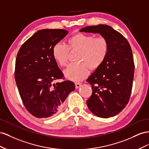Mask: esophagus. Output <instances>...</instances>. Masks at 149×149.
<instances>
[{"mask_svg":"<svg viewBox=\"0 0 149 149\" xmlns=\"http://www.w3.org/2000/svg\"><path fill=\"white\" fill-rule=\"evenodd\" d=\"M75 88H79L80 86H81L82 84L80 83V82H76V83L75 84Z\"/></svg>","mask_w":149,"mask_h":149,"instance_id":"34e87169","label":"esophagus"}]
</instances>
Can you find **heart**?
I'll return each mask as SVG.
<instances>
[{"mask_svg": "<svg viewBox=\"0 0 149 149\" xmlns=\"http://www.w3.org/2000/svg\"><path fill=\"white\" fill-rule=\"evenodd\" d=\"M109 43L104 37L94 38L93 36L78 33L68 39L67 44H56L52 49V56L61 67L66 65L69 50H79L76 62L72 63L64 70L65 77L73 81H80L89 74V69L95 70L105 61L109 52Z\"/></svg>", "mask_w": 149, "mask_h": 149, "instance_id": "obj_1", "label": "heart"}]
</instances>
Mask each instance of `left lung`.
Returning <instances> with one entry per match:
<instances>
[{"label":"left lung","mask_w":149,"mask_h":149,"mask_svg":"<svg viewBox=\"0 0 149 149\" xmlns=\"http://www.w3.org/2000/svg\"><path fill=\"white\" fill-rule=\"evenodd\" d=\"M80 32L100 33L108 41L105 61L87 80L92 88L87 105L97 117H113L128 104L132 88L135 65L130 45L120 33L107 25L87 26Z\"/></svg>","instance_id":"obj_1"}]
</instances>
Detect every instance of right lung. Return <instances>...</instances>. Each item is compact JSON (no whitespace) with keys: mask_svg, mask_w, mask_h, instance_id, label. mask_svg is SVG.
I'll return each mask as SVG.
<instances>
[{"mask_svg":"<svg viewBox=\"0 0 149 149\" xmlns=\"http://www.w3.org/2000/svg\"><path fill=\"white\" fill-rule=\"evenodd\" d=\"M69 33L64 29H43L25 41L17 56L15 79L25 107L37 118H48L60 111L63 102L75 90L63 78L52 56L54 45Z\"/></svg>","mask_w":149,"mask_h":149,"instance_id":"right-lung-1","label":"right lung"}]
</instances>
